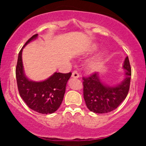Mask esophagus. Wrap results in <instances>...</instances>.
<instances>
[{
  "instance_id": "obj_1",
  "label": "esophagus",
  "mask_w": 146,
  "mask_h": 146,
  "mask_svg": "<svg viewBox=\"0 0 146 146\" xmlns=\"http://www.w3.org/2000/svg\"><path fill=\"white\" fill-rule=\"evenodd\" d=\"M80 77V75H79L78 71H74L72 73V78H78Z\"/></svg>"
}]
</instances>
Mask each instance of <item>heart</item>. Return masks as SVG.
I'll list each match as a JSON object with an SVG mask.
<instances>
[{
    "label": "heart",
    "mask_w": 146,
    "mask_h": 146,
    "mask_svg": "<svg viewBox=\"0 0 146 146\" xmlns=\"http://www.w3.org/2000/svg\"><path fill=\"white\" fill-rule=\"evenodd\" d=\"M103 56L104 53L97 56L96 58L90 60L86 65L87 71L89 72H95L98 71L101 68L102 63H103Z\"/></svg>",
    "instance_id": "1"
}]
</instances>
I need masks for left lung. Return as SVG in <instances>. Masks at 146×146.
<instances>
[{
  "label": "left lung",
  "instance_id": "left-lung-1",
  "mask_svg": "<svg viewBox=\"0 0 146 146\" xmlns=\"http://www.w3.org/2000/svg\"><path fill=\"white\" fill-rule=\"evenodd\" d=\"M125 79L117 86H109L100 80L95 72L83 79L84 98L87 108L95 113H107L116 109L128 95L131 79V68L128 57L123 63Z\"/></svg>",
  "mask_w": 146,
  "mask_h": 146
}]
</instances>
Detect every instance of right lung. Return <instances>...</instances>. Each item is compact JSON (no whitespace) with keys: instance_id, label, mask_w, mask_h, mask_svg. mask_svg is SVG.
<instances>
[{"instance_id":"1","label":"right lung","mask_w":146,"mask_h":146,"mask_svg":"<svg viewBox=\"0 0 146 146\" xmlns=\"http://www.w3.org/2000/svg\"><path fill=\"white\" fill-rule=\"evenodd\" d=\"M37 36L38 34H35L29 38L18 54L16 68L18 89L29 108L37 113L51 114L56 112L61 105L71 73H55L42 82H33L27 78L23 70L22 52L25 45L36 39Z\"/></svg>"}]
</instances>
